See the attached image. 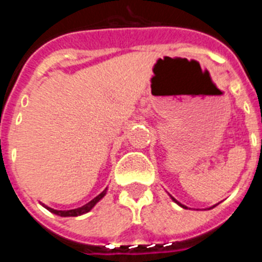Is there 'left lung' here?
<instances>
[{"instance_id":"1","label":"left lung","mask_w":262,"mask_h":262,"mask_svg":"<svg viewBox=\"0 0 262 262\" xmlns=\"http://www.w3.org/2000/svg\"><path fill=\"white\" fill-rule=\"evenodd\" d=\"M172 200H173V201H174V202H176V203H178V205L181 206V207H184V209H186V207H185V206H184V205H181V203H180V202H177V201H176V200H174V198H173V196H172ZM212 207H215V206H212Z\"/></svg>"}]
</instances>
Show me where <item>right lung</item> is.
<instances>
[{"label": "right lung", "mask_w": 262, "mask_h": 262, "mask_svg": "<svg viewBox=\"0 0 262 262\" xmlns=\"http://www.w3.org/2000/svg\"><path fill=\"white\" fill-rule=\"evenodd\" d=\"M106 190H107V189H105V190H103L101 194H98V195H97L96 198H94V200H92V201H90V202H88L86 205L81 206V207H78V209L64 210V211H61V210H53V209H51V207H48V206H45V205H43V206H45V207L47 210H50L51 212H53V214L59 215V216H78V215L86 214V212H89L90 210L93 209L94 206H96V203L99 202V201L102 200L103 196H105Z\"/></svg>", "instance_id": "add662e5"}]
</instances>
